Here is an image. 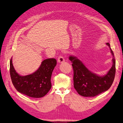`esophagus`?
<instances>
[{"mask_svg": "<svg viewBox=\"0 0 123 123\" xmlns=\"http://www.w3.org/2000/svg\"><path fill=\"white\" fill-rule=\"evenodd\" d=\"M57 61L59 63H62L65 62V59L62 56H59L58 57Z\"/></svg>", "mask_w": 123, "mask_h": 123, "instance_id": "34e87169", "label": "esophagus"}]
</instances>
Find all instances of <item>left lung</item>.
I'll use <instances>...</instances> for the list:
<instances>
[{
  "label": "left lung",
  "instance_id": "obj_1",
  "mask_svg": "<svg viewBox=\"0 0 123 123\" xmlns=\"http://www.w3.org/2000/svg\"><path fill=\"white\" fill-rule=\"evenodd\" d=\"M113 55V65L107 74L100 77L88 70L77 57L70 56L74 70V85L76 91L83 97H95L108 90L111 86L115 75V59L110 45L107 43Z\"/></svg>",
  "mask_w": 123,
  "mask_h": 123
}]
</instances>
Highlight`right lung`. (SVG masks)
I'll list each match as a JSON object with an SVG mask.
<instances>
[{"mask_svg":"<svg viewBox=\"0 0 123 123\" xmlns=\"http://www.w3.org/2000/svg\"><path fill=\"white\" fill-rule=\"evenodd\" d=\"M57 64L55 58L46 59L34 74L19 75L13 67L12 58L10 62V74L12 83L18 92L32 98L43 97L51 88L52 72Z\"/></svg>","mask_w":123,"mask_h":123,"instance_id":"right-lung-1","label":"right lung"}]
</instances>
